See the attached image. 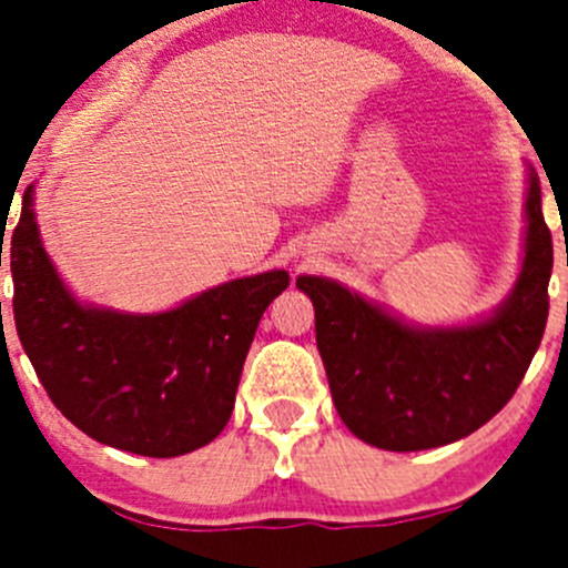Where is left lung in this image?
Instances as JSON below:
<instances>
[{
    "label": "left lung",
    "instance_id": "8db88e82",
    "mask_svg": "<svg viewBox=\"0 0 568 568\" xmlns=\"http://www.w3.org/2000/svg\"><path fill=\"white\" fill-rule=\"evenodd\" d=\"M552 236L528 168L523 266L486 316L448 326L400 318L337 280L300 274L316 307V343L348 432L382 450H428L478 432L511 400L549 313Z\"/></svg>",
    "mask_w": 568,
    "mask_h": 568
}]
</instances>
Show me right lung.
<instances>
[{"label":"right lung","instance_id":"add662e5","mask_svg":"<svg viewBox=\"0 0 568 568\" xmlns=\"http://www.w3.org/2000/svg\"><path fill=\"white\" fill-rule=\"evenodd\" d=\"M32 203L30 186L10 242L13 318L57 409L95 443L153 459L220 437L257 321L288 288V272L231 280L162 313L90 305L51 263Z\"/></svg>","mask_w":568,"mask_h":568}]
</instances>
